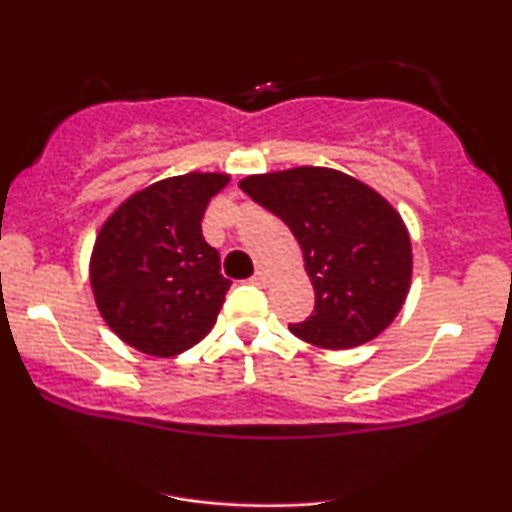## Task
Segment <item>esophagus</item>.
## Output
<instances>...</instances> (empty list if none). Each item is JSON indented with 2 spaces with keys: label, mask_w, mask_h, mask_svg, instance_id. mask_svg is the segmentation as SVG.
<instances>
[{
  "label": "esophagus",
  "mask_w": 512,
  "mask_h": 512,
  "mask_svg": "<svg viewBox=\"0 0 512 512\" xmlns=\"http://www.w3.org/2000/svg\"><path fill=\"white\" fill-rule=\"evenodd\" d=\"M250 281H252V284H257V286H267L269 276H267V272H264V269H257L255 276H252Z\"/></svg>",
  "instance_id": "1"
}]
</instances>
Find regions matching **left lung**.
Instances as JSON below:
<instances>
[{"instance_id":"1","label":"left lung","mask_w":512,"mask_h":512,"mask_svg":"<svg viewBox=\"0 0 512 512\" xmlns=\"http://www.w3.org/2000/svg\"><path fill=\"white\" fill-rule=\"evenodd\" d=\"M240 190L279 216L303 250L315 308L289 330L322 349H354L395 320L409 293L402 216L368 185L332 168L250 175Z\"/></svg>"}]
</instances>
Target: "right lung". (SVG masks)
<instances>
[{"label":"right lung","instance_id":"add662e5","mask_svg":"<svg viewBox=\"0 0 512 512\" xmlns=\"http://www.w3.org/2000/svg\"><path fill=\"white\" fill-rule=\"evenodd\" d=\"M228 175L187 173L154 182L103 223L91 286L103 320L149 356H178L214 327L231 281L202 236L209 199Z\"/></svg>","mask_w":512,"mask_h":512}]
</instances>
